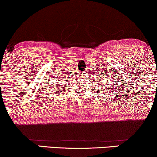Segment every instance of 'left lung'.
I'll return each mask as SVG.
<instances>
[{"mask_svg": "<svg viewBox=\"0 0 157 157\" xmlns=\"http://www.w3.org/2000/svg\"><path fill=\"white\" fill-rule=\"evenodd\" d=\"M98 80H99V79H98ZM108 86H109V84H108ZM100 90H102L101 89H100ZM104 91H105V89H104Z\"/></svg>", "mask_w": 157, "mask_h": 157, "instance_id": "obj_1", "label": "left lung"}]
</instances>
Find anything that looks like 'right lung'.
Instances as JSON below:
<instances>
[{
    "mask_svg": "<svg viewBox=\"0 0 157 157\" xmlns=\"http://www.w3.org/2000/svg\"><path fill=\"white\" fill-rule=\"evenodd\" d=\"M50 87H53V86H50ZM60 90V89H59ZM55 91H58V90H57V86H55ZM57 93V92H56Z\"/></svg>",
    "mask_w": 157,
    "mask_h": 157,
    "instance_id": "obj_1",
    "label": "right lung"
}]
</instances>
